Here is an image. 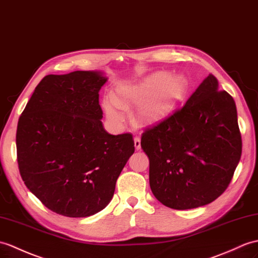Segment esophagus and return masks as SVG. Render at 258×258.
I'll list each match as a JSON object with an SVG mask.
<instances>
[{
    "instance_id": "34e87169",
    "label": "esophagus",
    "mask_w": 258,
    "mask_h": 258,
    "mask_svg": "<svg viewBox=\"0 0 258 258\" xmlns=\"http://www.w3.org/2000/svg\"><path fill=\"white\" fill-rule=\"evenodd\" d=\"M134 146H135L136 151H140L141 149V140L139 139V137H135L134 139Z\"/></svg>"
}]
</instances>
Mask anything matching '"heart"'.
<instances>
[{"instance_id":"b5f03b06","label":"heart","mask_w":258,"mask_h":258,"mask_svg":"<svg viewBox=\"0 0 258 258\" xmlns=\"http://www.w3.org/2000/svg\"><path fill=\"white\" fill-rule=\"evenodd\" d=\"M189 80L183 75L168 76L157 71L137 82H124L116 88V97L107 94L102 105L107 118L121 125L126 109L137 105L134 117L140 125H155L168 117L187 95Z\"/></svg>"}]
</instances>
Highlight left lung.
Listing matches in <instances>:
<instances>
[{
	"instance_id": "obj_1",
	"label": "left lung",
	"mask_w": 258,
	"mask_h": 258,
	"mask_svg": "<svg viewBox=\"0 0 258 258\" xmlns=\"http://www.w3.org/2000/svg\"><path fill=\"white\" fill-rule=\"evenodd\" d=\"M141 146L160 203L176 210L209 205L224 192L241 159L235 102L210 74L180 110L143 133Z\"/></svg>"
}]
</instances>
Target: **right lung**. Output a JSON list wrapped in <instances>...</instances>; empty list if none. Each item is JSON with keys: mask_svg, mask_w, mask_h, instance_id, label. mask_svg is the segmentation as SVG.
Instances as JSON below:
<instances>
[{"mask_svg": "<svg viewBox=\"0 0 258 258\" xmlns=\"http://www.w3.org/2000/svg\"><path fill=\"white\" fill-rule=\"evenodd\" d=\"M103 71L43 78L17 124V163L24 183L49 210L69 218L100 212L133 155L131 134L111 135L102 124Z\"/></svg>", "mask_w": 258, "mask_h": 258, "instance_id": "obj_1", "label": "right lung"}]
</instances>
